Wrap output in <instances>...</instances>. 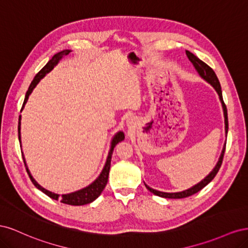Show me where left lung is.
I'll return each mask as SVG.
<instances>
[{
    "instance_id": "8db88e82",
    "label": "left lung",
    "mask_w": 248,
    "mask_h": 248,
    "mask_svg": "<svg viewBox=\"0 0 248 248\" xmlns=\"http://www.w3.org/2000/svg\"><path fill=\"white\" fill-rule=\"evenodd\" d=\"M186 55L187 57H188L189 61L193 64V66L196 67V69L198 70V72L200 73V76L206 79L209 84H211L214 89L216 90V92L218 93L219 95V99L221 101V104H222V108H223V114H224V123H226V132L228 133V129H229V122H228V110H227V107L226 104H224L223 102V99H222V93H221V88H220V84H219V80L218 78H217L215 72L213 71V69L210 67L209 65H207L205 62H202V60H200L197 56H194L192 52L186 50ZM227 144V142H226ZM226 144H224V147H223V150L221 152V155L219 157V160L218 162H217L216 167L213 169V170L210 172V174L204 179L202 180V181L200 183H198L197 185H194L193 187H191V188L187 189V190H184V191H181V192H174V193H169V192H161V191H158V190H155L153 188H151V187H149L148 185H146L147 189L149 191H151L153 194H155V196H158V197H161V198H167V199H183V198H187V197H190L192 196V194L199 192L201 189L204 188V187L210 183L213 180V178L216 176L217 172H218L220 167H221V163H222V160H223V155H224V151H226Z\"/></svg>"
}]
</instances>
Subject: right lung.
Instances as JSON below:
<instances>
[{
    "label": "right lung",
    "mask_w": 248,
    "mask_h": 248,
    "mask_svg": "<svg viewBox=\"0 0 248 248\" xmlns=\"http://www.w3.org/2000/svg\"><path fill=\"white\" fill-rule=\"evenodd\" d=\"M70 52V50H63V51H60L58 52L57 55H55L54 57H52L48 63L43 67V68L36 74V77L34 78V79L32 80L31 85H30L28 91L26 93V97H25V100H24V103H22V107H21V109L24 108L25 104L29 98L30 94L32 93L33 89L36 87V85L38 84L39 80L46 76V73H48L54 67L58 64V62L60 61L63 58V56H66L68 55ZM125 138L124 133L123 132H118L115 138L112 139L111 140V147H110V150H109V153H108V159H107V162H106V166H104L100 176L97 178L95 181L90 184L89 186H87L86 188H82L78 191H76V192H72V193H68V194H62L61 197L59 196V194H56V193H52L46 189L42 188V187L37 183L35 180L33 179V177L31 176V174H30V171L27 168V164H26V160H25V157L24 155H22V159H24V163L26 166V169H27V171H28V175L30 177V179H31L32 183L38 188L39 190H41L43 193H46L47 197H49L50 199L52 200H60L61 201V202H63V204H67V205H71V206H81V205H86V204H89V202H93L94 200H96L97 198H98L102 190L104 189V187H106V185L108 184V172H109V169H110V160H111V155H112V151H114V148L115 146L118 144L119 141L123 140ZM18 140H20V116H19V119H18ZM22 154V153H21Z\"/></svg>",
    "instance_id": "right-lung-1"
}]
</instances>
